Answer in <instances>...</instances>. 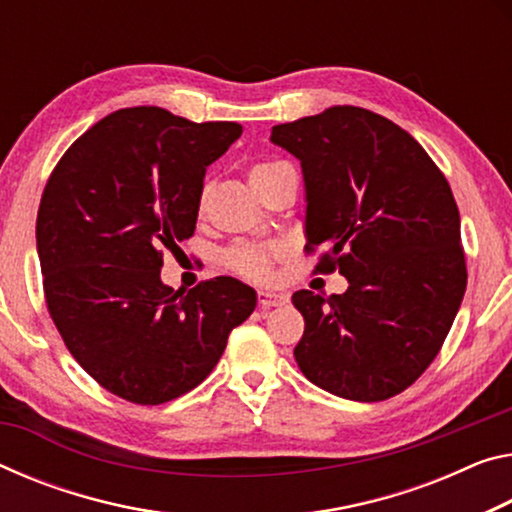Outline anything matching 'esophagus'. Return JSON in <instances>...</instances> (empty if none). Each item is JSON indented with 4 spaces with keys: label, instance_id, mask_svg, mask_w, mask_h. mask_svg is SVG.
Segmentation results:
<instances>
[{
    "label": "esophagus",
    "instance_id": "34e87169",
    "mask_svg": "<svg viewBox=\"0 0 512 512\" xmlns=\"http://www.w3.org/2000/svg\"><path fill=\"white\" fill-rule=\"evenodd\" d=\"M257 303H259V307H262V310H271V307L285 305L287 296L285 294H275V291H259Z\"/></svg>",
    "mask_w": 512,
    "mask_h": 512
}]
</instances>
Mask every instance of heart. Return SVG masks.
I'll return each mask as SVG.
<instances>
[{
    "label": "heart",
    "instance_id": "heart-1",
    "mask_svg": "<svg viewBox=\"0 0 512 512\" xmlns=\"http://www.w3.org/2000/svg\"><path fill=\"white\" fill-rule=\"evenodd\" d=\"M289 164L278 159H264L257 161L248 168V182L253 189H262V186L271 180L273 175H278L282 168ZM205 202V193H202L200 205ZM285 255V248L282 246H250V243H243V246H232L225 253V264L230 266L234 273H239L241 278L248 280H266L271 275V264L275 259Z\"/></svg>",
    "mask_w": 512,
    "mask_h": 512
}]
</instances>
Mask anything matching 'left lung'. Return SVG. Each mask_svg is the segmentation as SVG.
<instances>
[{
	"label": "left lung",
	"mask_w": 512,
	"mask_h": 512,
	"mask_svg": "<svg viewBox=\"0 0 512 512\" xmlns=\"http://www.w3.org/2000/svg\"><path fill=\"white\" fill-rule=\"evenodd\" d=\"M305 177V250L344 294L300 289L294 358L310 383L351 401L401 394L440 353L467 287L451 186L412 136L360 107L275 125Z\"/></svg>",
	"instance_id": "left-lung-1"
}]
</instances>
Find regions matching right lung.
Segmentation results:
<instances>
[{"label": "right lung", "instance_id": "obj_1", "mask_svg": "<svg viewBox=\"0 0 512 512\" xmlns=\"http://www.w3.org/2000/svg\"><path fill=\"white\" fill-rule=\"evenodd\" d=\"M239 136L227 120L120 109L81 134L45 184L36 246L47 310L72 358L129 403L198 387L255 310V291L227 275L189 294L159 278L164 248L193 237L207 166Z\"/></svg>", "mask_w": 512, "mask_h": 512}]
</instances>
